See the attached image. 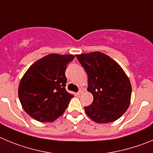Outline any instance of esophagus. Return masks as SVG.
<instances>
[{"instance_id":"34e87169","label":"esophagus","mask_w":153,"mask_h":153,"mask_svg":"<svg viewBox=\"0 0 153 153\" xmlns=\"http://www.w3.org/2000/svg\"><path fill=\"white\" fill-rule=\"evenodd\" d=\"M83 93V88H80L79 90V91L77 92V93H76V94H77V95H81V94H82V93Z\"/></svg>"}]
</instances>
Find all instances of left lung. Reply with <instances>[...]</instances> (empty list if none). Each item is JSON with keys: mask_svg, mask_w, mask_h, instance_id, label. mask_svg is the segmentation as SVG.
Listing matches in <instances>:
<instances>
[{"mask_svg": "<svg viewBox=\"0 0 153 153\" xmlns=\"http://www.w3.org/2000/svg\"><path fill=\"white\" fill-rule=\"evenodd\" d=\"M88 76L93 101L84 106L86 115L98 123L118 120L128 109L132 93L129 78L116 61L100 52L76 55Z\"/></svg>", "mask_w": 153, "mask_h": 153, "instance_id": "left-lung-1", "label": "left lung"}]
</instances>
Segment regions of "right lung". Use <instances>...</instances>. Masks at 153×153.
I'll use <instances>...</instances> for the list:
<instances>
[{
  "label": "right lung",
  "mask_w": 153,
  "mask_h": 153,
  "mask_svg": "<svg viewBox=\"0 0 153 153\" xmlns=\"http://www.w3.org/2000/svg\"><path fill=\"white\" fill-rule=\"evenodd\" d=\"M74 55L49 54L30 67L20 82L18 97L23 109L40 122L60 117L74 96L66 90L67 64Z\"/></svg>",
  "instance_id": "add662e5"
}]
</instances>
